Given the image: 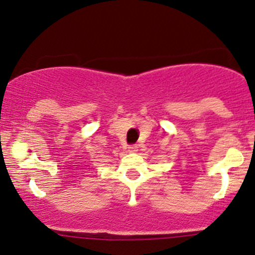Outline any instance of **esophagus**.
Masks as SVG:
<instances>
[{
	"label": "esophagus",
	"mask_w": 255,
	"mask_h": 255,
	"mask_svg": "<svg viewBox=\"0 0 255 255\" xmlns=\"http://www.w3.org/2000/svg\"><path fill=\"white\" fill-rule=\"evenodd\" d=\"M137 148H138V147L136 146V144H133V146H130V147H128V152H130V153H136V152H137V150H138Z\"/></svg>",
	"instance_id": "obj_1"
}]
</instances>
